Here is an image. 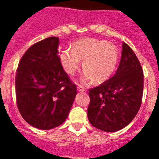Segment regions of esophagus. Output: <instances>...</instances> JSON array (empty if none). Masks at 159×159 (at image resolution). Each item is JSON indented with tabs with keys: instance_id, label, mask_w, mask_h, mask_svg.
<instances>
[{
	"instance_id": "34e87169",
	"label": "esophagus",
	"mask_w": 159,
	"mask_h": 159,
	"mask_svg": "<svg viewBox=\"0 0 159 159\" xmlns=\"http://www.w3.org/2000/svg\"><path fill=\"white\" fill-rule=\"evenodd\" d=\"M77 90H78L79 92H84L85 91V88L83 86H80V85H79L78 87H77Z\"/></svg>"
}]
</instances>
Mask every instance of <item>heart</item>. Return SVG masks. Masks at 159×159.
Listing matches in <instances>:
<instances>
[{
  "instance_id": "1",
  "label": "heart",
  "mask_w": 159,
  "mask_h": 159,
  "mask_svg": "<svg viewBox=\"0 0 159 159\" xmlns=\"http://www.w3.org/2000/svg\"><path fill=\"white\" fill-rule=\"evenodd\" d=\"M119 54L113 43L93 38H84L73 43L71 49L60 54V62L70 75H74L83 61L84 71L80 81L88 84L95 79V82L107 80L112 75L119 62Z\"/></svg>"
}]
</instances>
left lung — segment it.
Instances as JSON below:
<instances>
[{"label":"left lung","mask_w":159,"mask_h":159,"mask_svg":"<svg viewBox=\"0 0 159 159\" xmlns=\"http://www.w3.org/2000/svg\"><path fill=\"white\" fill-rule=\"evenodd\" d=\"M121 60L115 75L89 90L88 120L93 127L115 132L127 127L139 110L143 93V72L137 57L123 43Z\"/></svg>","instance_id":"8db88e82"}]
</instances>
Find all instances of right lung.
<instances>
[{
    "label": "right lung",
    "mask_w": 159,
    "mask_h": 159,
    "mask_svg": "<svg viewBox=\"0 0 159 159\" xmlns=\"http://www.w3.org/2000/svg\"><path fill=\"white\" fill-rule=\"evenodd\" d=\"M59 38L48 37L28 49L16 70L17 107L32 127L50 130L68 116L76 95L72 84L60 62Z\"/></svg>",
    "instance_id": "add662e5"
}]
</instances>
